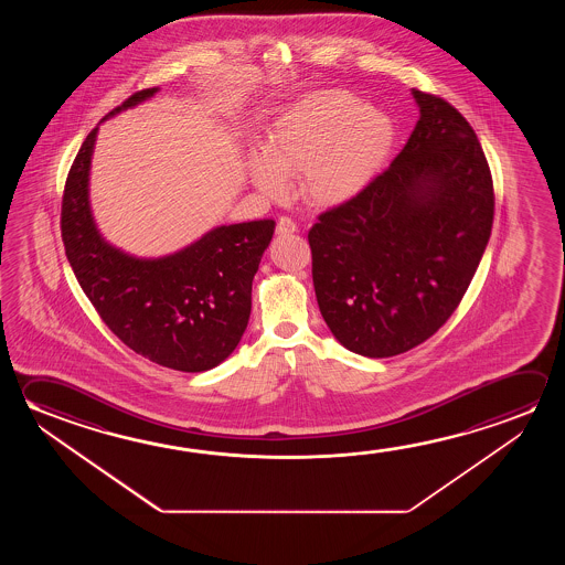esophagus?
Returning <instances> with one entry per match:
<instances>
[{"instance_id":"obj_1","label":"esophagus","mask_w":565,"mask_h":565,"mask_svg":"<svg viewBox=\"0 0 565 565\" xmlns=\"http://www.w3.org/2000/svg\"><path fill=\"white\" fill-rule=\"evenodd\" d=\"M276 232H278V236H289V234L297 232V224L291 218L281 216L278 221V226H276Z\"/></svg>"}]
</instances>
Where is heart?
I'll list each match as a JSON object with an SVG mask.
<instances>
[{"instance_id":"1","label":"heart","mask_w":565,"mask_h":565,"mask_svg":"<svg viewBox=\"0 0 565 565\" xmlns=\"http://www.w3.org/2000/svg\"><path fill=\"white\" fill-rule=\"evenodd\" d=\"M394 146L396 126L386 111L347 90H323L279 114L264 153H250L246 169L266 196H281L286 179L299 175V194L309 206L339 209L374 183Z\"/></svg>"}]
</instances>
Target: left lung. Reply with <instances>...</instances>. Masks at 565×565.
Masks as SVG:
<instances>
[{
	"label": "left lung",
	"mask_w": 565,
	"mask_h": 565,
	"mask_svg": "<svg viewBox=\"0 0 565 565\" xmlns=\"http://www.w3.org/2000/svg\"><path fill=\"white\" fill-rule=\"evenodd\" d=\"M412 94L419 120L398 158L309 231L324 323L371 359L414 349L451 317L492 228V177L477 134L444 98Z\"/></svg>",
	"instance_id": "8db88e82"
}]
</instances>
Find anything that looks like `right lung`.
<instances>
[{
    "instance_id": "obj_1",
    "label": "right lung",
    "mask_w": 565,
    "mask_h": 565,
    "mask_svg": "<svg viewBox=\"0 0 565 565\" xmlns=\"http://www.w3.org/2000/svg\"><path fill=\"white\" fill-rule=\"evenodd\" d=\"M158 90L134 94L103 121ZM98 126L84 139L66 177L61 231L71 268L104 323L131 351L173 371H211L231 356L248 327L252 279L276 223L214 226L159 258L116 248L98 231L90 206Z\"/></svg>"
}]
</instances>
